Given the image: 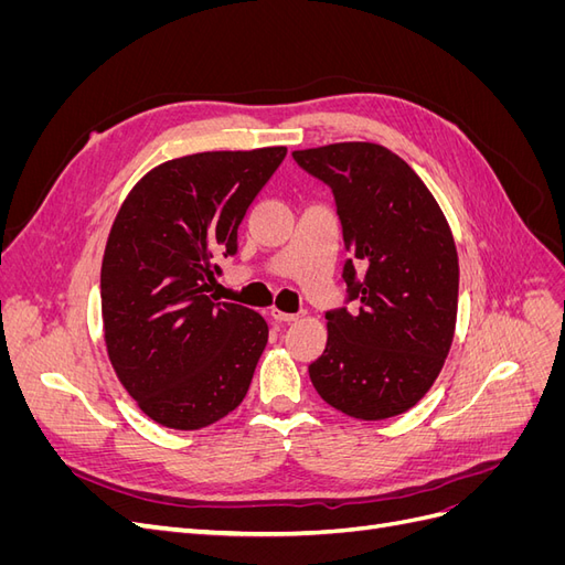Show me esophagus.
Segmentation results:
<instances>
[{"instance_id":"obj_1","label":"esophagus","mask_w":565,"mask_h":565,"mask_svg":"<svg viewBox=\"0 0 565 565\" xmlns=\"http://www.w3.org/2000/svg\"><path fill=\"white\" fill-rule=\"evenodd\" d=\"M303 313H285V311H280V309H270V318L273 320H278V322H295V320H299Z\"/></svg>"}]
</instances>
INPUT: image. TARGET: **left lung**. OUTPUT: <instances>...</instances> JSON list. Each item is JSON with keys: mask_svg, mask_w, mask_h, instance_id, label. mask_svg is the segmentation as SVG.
<instances>
[{"mask_svg": "<svg viewBox=\"0 0 565 565\" xmlns=\"http://www.w3.org/2000/svg\"><path fill=\"white\" fill-rule=\"evenodd\" d=\"M334 193L358 309L328 318V344L309 365L320 398L377 422L407 413L446 363L457 322L459 262L448 218L415 169L380 143L295 150Z\"/></svg>", "mask_w": 565, "mask_h": 565, "instance_id": "obj_1", "label": "left lung"}]
</instances>
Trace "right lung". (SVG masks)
<instances>
[{
	"label": "right lung",
	"instance_id": "1",
	"mask_svg": "<svg viewBox=\"0 0 565 565\" xmlns=\"http://www.w3.org/2000/svg\"><path fill=\"white\" fill-rule=\"evenodd\" d=\"M287 156L285 146L195 152L158 164L119 207L100 264L110 365L143 413L195 431L243 403L266 349V320L216 301L218 256Z\"/></svg>",
	"mask_w": 565,
	"mask_h": 565
}]
</instances>
